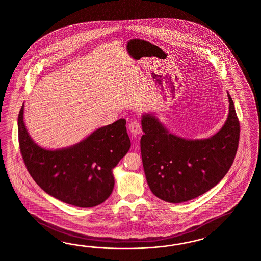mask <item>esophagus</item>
<instances>
[{"label": "esophagus", "instance_id": "34e87169", "mask_svg": "<svg viewBox=\"0 0 261 261\" xmlns=\"http://www.w3.org/2000/svg\"><path fill=\"white\" fill-rule=\"evenodd\" d=\"M128 129L130 130V133H133L134 136L138 135L140 133H142V128L141 125L137 120H133L128 124Z\"/></svg>", "mask_w": 261, "mask_h": 261}]
</instances>
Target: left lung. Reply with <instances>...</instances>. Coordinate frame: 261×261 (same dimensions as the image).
<instances>
[{
  "label": "left lung",
  "instance_id": "8db88e82",
  "mask_svg": "<svg viewBox=\"0 0 261 261\" xmlns=\"http://www.w3.org/2000/svg\"><path fill=\"white\" fill-rule=\"evenodd\" d=\"M227 98V121L208 139L178 137L152 114L142 117L144 173L158 198L171 203L193 200L217 186L228 172L238 149L240 122L228 93Z\"/></svg>",
  "mask_w": 261,
  "mask_h": 261
}]
</instances>
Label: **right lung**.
Returning a JSON list of instances; mask_svg holds the SVG:
<instances>
[{"label": "right lung", "instance_id": "right-lung-1", "mask_svg": "<svg viewBox=\"0 0 261 261\" xmlns=\"http://www.w3.org/2000/svg\"><path fill=\"white\" fill-rule=\"evenodd\" d=\"M24 105L17 117L18 143L23 161L35 183L47 194L71 205L88 208L111 195L113 169L130 147L126 120L96 129L78 144L47 150L35 144L23 120Z\"/></svg>", "mask_w": 261, "mask_h": 261}]
</instances>
